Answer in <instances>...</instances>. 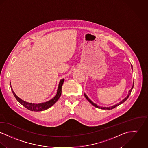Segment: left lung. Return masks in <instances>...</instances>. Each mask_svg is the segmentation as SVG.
Wrapping results in <instances>:
<instances>
[{
  "label": "left lung",
  "mask_w": 148,
  "mask_h": 148,
  "mask_svg": "<svg viewBox=\"0 0 148 148\" xmlns=\"http://www.w3.org/2000/svg\"><path fill=\"white\" fill-rule=\"evenodd\" d=\"M131 68L132 69V66L131 65ZM133 88H134V83H133V86H132V87L131 88V89L128 92V95H127V96L122 101H121V102H119V103H117V104H115V105H114L113 106H110V107H101V106H98L97 104H96V103H93V102H92V101H91V100L88 98V97L86 95V94H85L84 93V96H85V97L87 99V100L89 101V102L91 103L92 105H93L94 106H95V107H96V108H99V109H107V110H111V109H114V108H115V107H116L117 106H118V105H121V103H123L124 102H125V101L127 100V99L128 98V97H129V96L130 95V94H131V91H132V90L133 89Z\"/></svg>",
  "instance_id": "8db88e82"
}]
</instances>
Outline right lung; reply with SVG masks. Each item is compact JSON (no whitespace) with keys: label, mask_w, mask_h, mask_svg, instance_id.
<instances>
[{"label":"right lung","mask_w":148,"mask_h":148,"mask_svg":"<svg viewBox=\"0 0 148 148\" xmlns=\"http://www.w3.org/2000/svg\"><path fill=\"white\" fill-rule=\"evenodd\" d=\"M64 82V79L61 80L59 82V84L58 86V89H57V94L56 96L51 100L47 101V102H43L40 103H29V102H26L21 100L20 98H19L13 91V89L12 88L11 90L13 95L14 96L16 100L20 102L23 106L27 108L28 110L33 111V112H40V111H43L47 110V109L51 107L53 105H54L56 102H57V100L60 97L61 95V88L63 84V83ZM10 85H11V82H10Z\"/></svg>","instance_id":"right-lung-1"}]
</instances>
